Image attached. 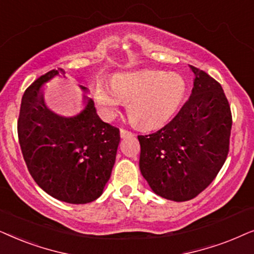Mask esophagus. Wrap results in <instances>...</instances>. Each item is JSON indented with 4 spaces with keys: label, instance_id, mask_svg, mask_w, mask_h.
<instances>
[{
    "label": "esophagus",
    "instance_id": "esophagus-1",
    "mask_svg": "<svg viewBox=\"0 0 254 254\" xmlns=\"http://www.w3.org/2000/svg\"><path fill=\"white\" fill-rule=\"evenodd\" d=\"M120 133H121V137L122 138H127V137L133 136V133L131 132V131H127V130H125V129H121L120 130Z\"/></svg>",
    "mask_w": 254,
    "mask_h": 254
}]
</instances>
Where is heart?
<instances>
[{"instance_id":"1","label":"heart","mask_w":254,"mask_h":254,"mask_svg":"<svg viewBox=\"0 0 254 254\" xmlns=\"http://www.w3.org/2000/svg\"><path fill=\"white\" fill-rule=\"evenodd\" d=\"M186 84L179 74L143 69L114 76L113 87L99 84L95 100L101 114L109 118L124 101L141 127L153 129L170 120L184 100Z\"/></svg>"}]
</instances>
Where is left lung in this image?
I'll return each instance as SVG.
<instances>
[{"label":"left lung","mask_w":254,"mask_h":254,"mask_svg":"<svg viewBox=\"0 0 254 254\" xmlns=\"http://www.w3.org/2000/svg\"><path fill=\"white\" fill-rule=\"evenodd\" d=\"M194 73L190 97L170 123L140 143L139 168L152 190L175 202L191 200L221 171L229 153L232 116L222 86Z\"/></svg>","instance_id":"1"}]
</instances>
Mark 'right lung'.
<instances>
[{
    "label": "right lung",
    "mask_w": 254,
    "mask_h": 254,
    "mask_svg": "<svg viewBox=\"0 0 254 254\" xmlns=\"http://www.w3.org/2000/svg\"><path fill=\"white\" fill-rule=\"evenodd\" d=\"M59 73L63 69L50 70L24 92L17 122L19 145L30 174L44 191L67 203H89L102 195L110 179L120 130L101 120L86 95L84 109L75 116L50 110L42 86Z\"/></svg>",
    "instance_id": "obj_1"
}]
</instances>
